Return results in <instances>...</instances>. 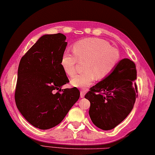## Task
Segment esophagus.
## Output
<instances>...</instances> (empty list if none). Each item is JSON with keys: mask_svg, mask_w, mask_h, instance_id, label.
<instances>
[{"mask_svg": "<svg viewBox=\"0 0 155 155\" xmlns=\"http://www.w3.org/2000/svg\"><path fill=\"white\" fill-rule=\"evenodd\" d=\"M86 93V90H81V91H80V97L84 98V96H85Z\"/></svg>", "mask_w": 155, "mask_h": 155, "instance_id": "1", "label": "esophagus"}]
</instances>
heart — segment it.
Wrapping results in <instances>:
<instances>
[{"label":"heart","mask_w":155,"mask_h":155,"mask_svg":"<svg viewBox=\"0 0 155 155\" xmlns=\"http://www.w3.org/2000/svg\"><path fill=\"white\" fill-rule=\"evenodd\" d=\"M72 50L75 55L68 52L62 54L61 66L65 74L72 77L75 74L78 61H86L83 74L75 75L70 83L76 87L84 88L92 84L96 79L107 78L117 66L120 53L109 42L98 38H87L74 44Z\"/></svg>","instance_id":"heart-1"}]
</instances>
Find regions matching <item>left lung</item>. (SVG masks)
<instances>
[{
	"instance_id": "left-lung-1",
	"label": "left lung",
	"mask_w": 155,
	"mask_h": 155,
	"mask_svg": "<svg viewBox=\"0 0 155 155\" xmlns=\"http://www.w3.org/2000/svg\"><path fill=\"white\" fill-rule=\"evenodd\" d=\"M136 78L135 63L124 59L110 75L90 87L85 98L90 103L89 115L96 127L112 130L127 117L138 97Z\"/></svg>"
}]
</instances>
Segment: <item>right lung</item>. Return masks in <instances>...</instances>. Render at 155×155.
I'll return each instance as SVG.
<instances>
[{"label":"right lung","mask_w":155,"mask_h":155,"mask_svg":"<svg viewBox=\"0 0 155 155\" xmlns=\"http://www.w3.org/2000/svg\"><path fill=\"white\" fill-rule=\"evenodd\" d=\"M65 40L61 33L44 35L19 62L17 107L29 123L40 130L59 124L80 98L77 87L61 90L69 81L60 63L68 45Z\"/></svg>","instance_id":"right-lung-1"}]
</instances>
